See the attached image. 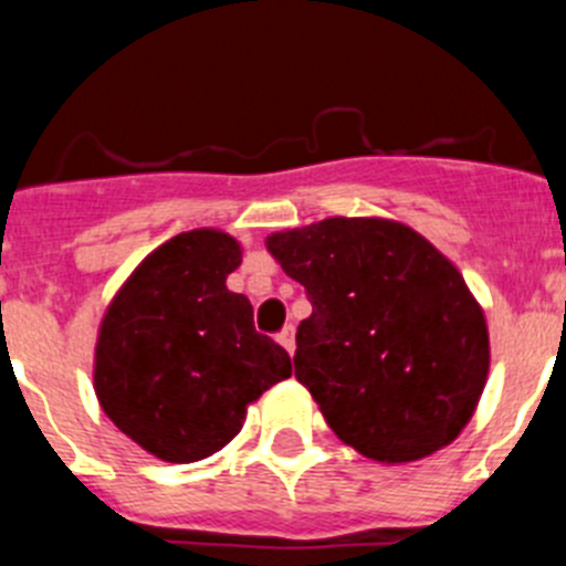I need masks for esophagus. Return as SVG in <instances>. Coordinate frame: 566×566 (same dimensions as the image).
<instances>
[{"label": "esophagus", "instance_id": "esophagus-1", "mask_svg": "<svg viewBox=\"0 0 566 566\" xmlns=\"http://www.w3.org/2000/svg\"><path fill=\"white\" fill-rule=\"evenodd\" d=\"M277 343L286 348L289 354H294V326H286L283 332L277 334Z\"/></svg>", "mask_w": 566, "mask_h": 566}]
</instances>
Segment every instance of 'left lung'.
Returning <instances> with one entry per match:
<instances>
[{
  "label": "left lung",
  "mask_w": 566,
  "mask_h": 566,
  "mask_svg": "<svg viewBox=\"0 0 566 566\" xmlns=\"http://www.w3.org/2000/svg\"><path fill=\"white\" fill-rule=\"evenodd\" d=\"M266 249L312 300L294 377L348 448L402 464L464 431L488 385L490 334L448 254L379 214L272 232Z\"/></svg>",
  "instance_id": "left-lung-1"
}]
</instances>
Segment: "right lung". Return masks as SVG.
I'll return each instance as SVG.
<instances>
[{
	"mask_svg": "<svg viewBox=\"0 0 566 566\" xmlns=\"http://www.w3.org/2000/svg\"><path fill=\"white\" fill-rule=\"evenodd\" d=\"M243 249L221 229H192L133 269L98 323L93 388L109 422L172 464L227 448L249 405L292 377V359L254 332L247 294L227 289Z\"/></svg>",
	"mask_w": 566,
	"mask_h": 566,
	"instance_id": "add662e5",
	"label": "right lung"
}]
</instances>
